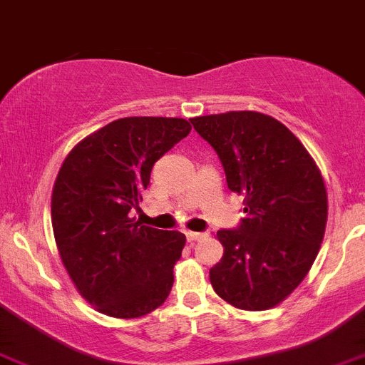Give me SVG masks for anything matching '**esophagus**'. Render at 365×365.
Here are the masks:
<instances>
[{"label":"esophagus","mask_w":365,"mask_h":365,"mask_svg":"<svg viewBox=\"0 0 365 365\" xmlns=\"http://www.w3.org/2000/svg\"><path fill=\"white\" fill-rule=\"evenodd\" d=\"M207 234H204V232H185V237H187L189 243H195V241H200L204 240Z\"/></svg>","instance_id":"34e87169"}]
</instances>
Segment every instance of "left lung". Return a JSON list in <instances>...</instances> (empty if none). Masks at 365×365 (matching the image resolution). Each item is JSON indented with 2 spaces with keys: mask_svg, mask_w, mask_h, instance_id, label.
<instances>
[{
  "mask_svg": "<svg viewBox=\"0 0 365 365\" xmlns=\"http://www.w3.org/2000/svg\"><path fill=\"white\" fill-rule=\"evenodd\" d=\"M225 167L230 191L243 195L245 219L219 230L225 254L210 269L220 299L240 310L280 304L321 249L329 204L319 168L286 125L256 111L191 118Z\"/></svg>",
  "mask_w": 365,
  "mask_h": 365,
  "instance_id": "1",
  "label": "left lung"
}]
</instances>
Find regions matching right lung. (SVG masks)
<instances>
[{
	"instance_id": "add662e5",
	"label": "right lung",
	"mask_w": 365,
	"mask_h": 365,
	"mask_svg": "<svg viewBox=\"0 0 365 365\" xmlns=\"http://www.w3.org/2000/svg\"><path fill=\"white\" fill-rule=\"evenodd\" d=\"M189 131L185 118L128 116L85 137L64 159L51 195L55 243L78 292L102 314L143 317L173 289L185 235L143 226L131 210L155 161Z\"/></svg>"
}]
</instances>
